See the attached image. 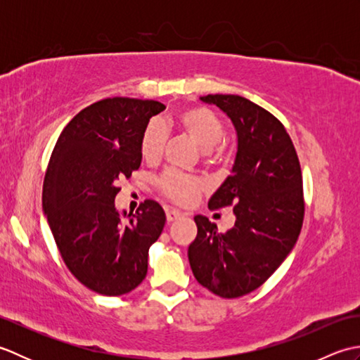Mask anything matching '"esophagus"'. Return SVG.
Listing matches in <instances>:
<instances>
[{"instance_id": "obj_1", "label": "esophagus", "mask_w": 360, "mask_h": 360, "mask_svg": "<svg viewBox=\"0 0 360 360\" xmlns=\"http://www.w3.org/2000/svg\"><path fill=\"white\" fill-rule=\"evenodd\" d=\"M179 217H181V212L173 210V209H168L167 210V221H168V223H172V221H176Z\"/></svg>"}]
</instances>
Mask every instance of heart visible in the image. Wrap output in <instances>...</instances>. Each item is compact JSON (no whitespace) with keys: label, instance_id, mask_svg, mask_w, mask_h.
Wrapping results in <instances>:
<instances>
[{"label":"heart","instance_id":"1","mask_svg":"<svg viewBox=\"0 0 360 360\" xmlns=\"http://www.w3.org/2000/svg\"><path fill=\"white\" fill-rule=\"evenodd\" d=\"M164 127H174L184 131L202 150V156L210 164H217L224 156L219 141L224 136V124L205 106H187L174 116L162 120ZM164 147V131L158 122H150L143 129L141 139V153L145 160H156ZM164 196L176 204H188L201 192L202 184L195 176L168 170L158 181Z\"/></svg>","mask_w":360,"mask_h":360}]
</instances>
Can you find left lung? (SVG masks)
<instances>
[{
	"mask_svg": "<svg viewBox=\"0 0 360 360\" xmlns=\"http://www.w3.org/2000/svg\"><path fill=\"white\" fill-rule=\"evenodd\" d=\"M201 101L223 110L238 134L232 174L209 201L210 210L232 205L236 221L218 232L209 218L196 215L188 262L202 286L235 298L262 286L297 243L304 218L302 168L274 114L241 96L209 94Z\"/></svg>",
	"mask_w": 360,
	"mask_h": 360,
	"instance_id": "1",
	"label": "left lung"
}]
</instances>
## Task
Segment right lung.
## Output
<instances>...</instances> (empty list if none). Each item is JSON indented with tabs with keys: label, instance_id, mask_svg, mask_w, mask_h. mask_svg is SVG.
Listing matches in <instances>:
<instances>
[{
	"label": "right lung",
	"instance_id": "add662e5",
	"mask_svg": "<svg viewBox=\"0 0 360 360\" xmlns=\"http://www.w3.org/2000/svg\"><path fill=\"white\" fill-rule=\"evenodd\" d=\"M156 101L103 98L82 110L58 136L43 182V210L57 249L82 285L102 295L133 290L147 275L148 249L165 224L159 202L145 200L119 215V179L141 167V139Z\"/></svg>",
	"mask_w": 360,
	"mask_h": 360
}]
</instances>
